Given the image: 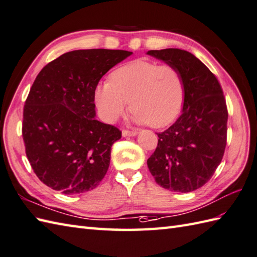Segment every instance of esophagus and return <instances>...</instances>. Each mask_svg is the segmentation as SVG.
Instances as JSON below:
<instances>
[{
  "mask_svg": "<svg viewBox=\"0 0 257 257\" xmlns=\"http://www.w3.org/2000/svg\"><path fill=\"white\" fill-rule=\"evenodd\" d=\"M138 131L136 130H122V137H134L137 136Z\"/></svg>",
  "mask_w": 257,
  "mask_h": 257,
  "instance_id": "1",
  "label": "esophagus"
}]
</instances>
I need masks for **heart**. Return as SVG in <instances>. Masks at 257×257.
I'll list each match as a JSON object with an SVG mask.
<instances>
[{
    "mask_svg": "<svg viewBox=\"0 0 257 257\" xmlns=\"http://www.w3.org/2000/svg\"><path fill=\"white\" fill-rule=\"evenodd\" d=\"M185 97L183 75L172 64L138 59L116 69L109 82L95 88L99 116L112 123L130 104L134 121L154 128L169 126L180 115Z\"/></svg>",
    "mask_w": 257,
    "mask_h": 257,
    "instance_id": "1",
    "label": "heart"
}]
</instances>
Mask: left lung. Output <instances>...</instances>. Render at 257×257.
I'll list each match as a JSON object with an SVG mask.
<instances>
[{
  "instance_id": "obj_1",
  "label": "left lung",
  "mask_w": 257,
  "mask_h": 257,
  "mask_svg": "<svg viewBox=\"0 0 257 257\" xmlns=\"http://www.w3.org/2000/svg\"><path fill=\"white\" fill-rule=\"evenodd\" d=\"M148 55L176 67L183 75V112L163 133L148 159L149 171L165 189L188 193L210 180L226 146L228 108L221 85L193 53L169 48Z\"/></svg>"
}]
</instances>
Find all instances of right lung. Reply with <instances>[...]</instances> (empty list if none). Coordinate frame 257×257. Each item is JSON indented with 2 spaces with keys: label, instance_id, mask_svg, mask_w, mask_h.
Masks as SVG:
<instances>
[{
  "label": "right lung",
  "instance_id": "right-lung-1",
  "mask_svg": "<svg viewBox=\"0 0 257 257\" xmlns=\"http://www.w3.org/2000/svg\"><path fill=\"white\" fill-rule=\"evenodd\" d=\"M110 49L74 50L48 63L36 77L23 112V140L35 174L65 195L97 187L121 138L95 119L94 93L101 76L131 55Z\"/></svg>",
  "mask_w": 257,
  "mask_h": 257
}]
</instances>
